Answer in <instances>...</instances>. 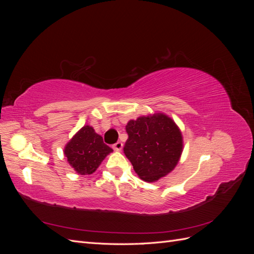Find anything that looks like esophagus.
I'll use <instances>...</instances> for the list:
<instances>
[{
  "label": "esophagus",
  "mask_w": 254,
  "mask_h": 254,
  "mask_svg": "<svg viewBox=\"0 0 254 254\" xmlns=\"http://www.w3.org/2000/svg\"><path fill=\"white\" fill-rule=\"evenodd\" d=\"M112 147H113V149H114V150L121 151V150H122V148H123V143H122V142H117V143L112 145Z\"/></svg>",
  "instance_id": "1"
}]
</instances>
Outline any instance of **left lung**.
I'll return each instance as SVG.
<instances>
[{
  "label": "left lung",
  "mask_w": 254,
  "mask_h": 254,
  "mask_svg": "<svg viewBox=\"0 0 254 254\" xmlns=\"http://www.w3.org/2000/svg\"><path fill=\"white\" fill-rule=\"evenodd\" d=\"M126 157L141 179L153 182L172 172L182 152V135L172 119L157 113L129 121Z\"/></svg>",
  "instance_id": "8db88e82"
}]
</instances>
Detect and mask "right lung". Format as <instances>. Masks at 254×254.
Wrapping results in <instances>:
<instances>
[{
	"label": "right lung",
	"mask_w": 254,
	"mask_h": 254,
	"mask_svg": "<svg viewBox=\"0 0 254 254\" xmlns=\"http://www.w3.org/2000/svg\"><path fill=\"white\" fill-rule=\"evenodd\" d=\"M112 151L103 137L90 126H83L68 142L64 155L74 170L79 175H91Z\"/></svg>",
	"instance_id": "obj_1"
}]
</instances>
